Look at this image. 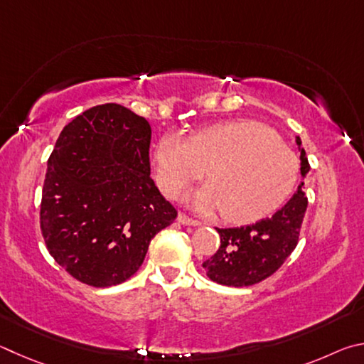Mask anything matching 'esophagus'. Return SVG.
<instances>
[{"label":"esophagus","instance_id":"34e87169","mask_svg":"<svg viewBox=\"0 0 364 364\" xmlns=\"http://www.w3.org/2000/svg\"><path fill=\"white\" fill-rule=\"evenodd\" d=\"M177 220H178V224H182V225H192V227H198V225H201V222H200V220L188 218V215H187V214H183V213H178V215H177Z\"/></svg>","mask_w":364,"mask_h":364}]
</instances>
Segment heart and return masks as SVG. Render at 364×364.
<instances>
[{
  "label": "heart",
  "instance_id": "1",
  "mask_svg": "<svg viewBox=\"0 0 364 364\" xmlns=\"http://www.w3.org/2000/svg\"><path fill=\"white\" fill-rule=\"evenodd\" d=\"M156 177L166 196L205 176L209 183L187 196L200 213L222 209V218L245 224L265 218L291 195L297 159L270 127L256 121H228L209 126L192 139L169 132L156 150Z\"/></svg>",
  "mask_w": 364,
  "mask_h": 364
}]
</instances>
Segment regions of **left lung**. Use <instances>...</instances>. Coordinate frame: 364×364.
<instances>
[{"instance_id":"1","label":"left lung","mask_w":364,"mask_h":364,"mask_svg":"<svg viewBox=\"0 0 364 364\" xmlns=\"http://www.w3.org/2000/svg\"><path fill=\"white\" fill-rule=\"evenodd\" d=\"M301 150V174L310 171L301 137L296 139ZM304 182L286 205L272 215L252 225L237 228H215L220 235V246L211 259L203 262V269L213 282L243 288L260 283L273 275L291 256L299 243L302 220L307 211Z\"/></svg>"}]
</instances>
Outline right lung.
Returning <instances> with one entry per match:
<instances>
[{
	"mask_svg": "<svg viewBox=\"0 0 364 364\" xmlns=\"http://www.w3.org/2000/svg\"><path fill=\"white\" fill-rule=\"evenodd\" d=\"M150 139L149 121L118 104L82 112L57 139L40 225L50 256L81 283L126 282L177 218L150 177Z\"/></svg>",
	"mask_w": 364,
	"mask_h": 364,
	"instance_id": "add662e5",
	"label": "right lung"
}]
</instances>
